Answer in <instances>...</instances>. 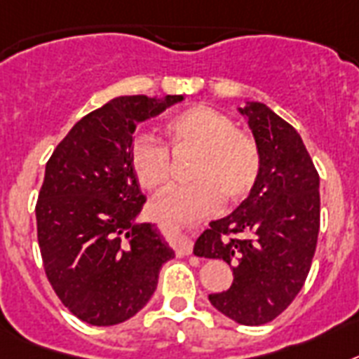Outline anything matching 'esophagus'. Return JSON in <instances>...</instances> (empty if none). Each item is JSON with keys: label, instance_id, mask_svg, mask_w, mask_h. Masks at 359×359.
<instances>
[{"label": "esophagus", "instance_id": "esophagus-1", "mask_svg": "<svg viewBox=\"0 0 359 359\" xmlns=\"http://www.w3.org/2000/svg\"><path fill=\"white\" fill-rule=\"evenodd\" d=\"M177 255H182V257H187V255L192 253V238L189 235H180L177 238V248H176Z\"/></svg>", "mask_w": 359, "mask_h": 359}]
</instances>
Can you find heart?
Segmentation results:
<instances>
[{"label":"heart","mask_w":359,"mask_h":359,"mask_svg":"<svg viewBox=\"0 0 359 359\" xmlns=\"http://www.w3.org/2000/svg\"><path fill=\"white\" fill-rule=\"evenodd\" d=\"M163 132L174 152H196L189 185L170 187L152 203L154 215L170 222L196 220L226 201L244 200L260 174V150L251 135L209 106H192L170 115ZM130 165L139 185L159 191L170 177V154L152 135H137L130 147Z\"/></svg>","instance_id":"b5f03b06"}]
</instances>
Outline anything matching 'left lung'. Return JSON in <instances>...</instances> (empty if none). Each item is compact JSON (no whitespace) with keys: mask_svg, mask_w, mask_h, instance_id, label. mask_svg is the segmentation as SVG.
I'll list each match as a JSON object with an SVG mask.
<instances>
[{"mask_svg":"<svg viewBox=\"0 0 359 359\" xmlns=\"http://www.w3.org/2000/svg\"><path fill=\"white\" fill-rule=\"evenodd\" d=\"M260 150L253 191L226 218L209 224L194 255L233 269L212 306L233 321L259 327L292 304L312 266L319 233V174L303 139L262 102L238 108Z\"/></svg>","mask_w":359,"mask_h":359,"instance_id":"obj_1","label":"left lung"}]
</instances>
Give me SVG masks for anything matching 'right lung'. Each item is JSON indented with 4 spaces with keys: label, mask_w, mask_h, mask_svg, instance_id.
Listing matches in <instances>:
<instances>
[{
    "label": "right lung",
    "mask_w": 359,
    "mask_h": 359,
    "mask_svg": "<svg viewBox=\"0 0 359 359\" xmlns=\"http://www.w3.org/2000/svg\"><path fill=\"white\" fill-rule=\"evenodd\" d=\"M183 95L117 97L79 121L46 165L36 227L53 290L80 321L119 325L150 301L159 269L174 259L130 165L135 126Z\"/></svg>",
    "instance_id": "add662e5"
}]
</instances>
